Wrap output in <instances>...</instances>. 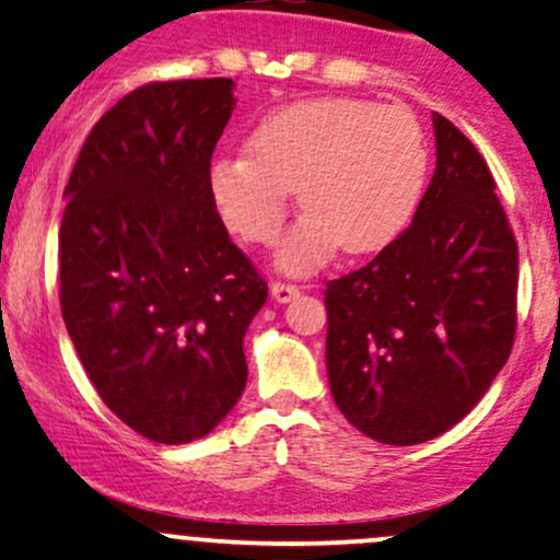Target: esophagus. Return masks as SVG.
I'll return each instance as SVG.
<instances>
[{"mask_svg":"<svg viewBox=\"0 0 560 560\" xmlns=\"http://www.w3.org/2000/svg\"><path fill=\"white\" fill-rule=\"evenodd\" d=\"M300 295V287L295 284H284V281H276V284H270V298L276 300V303H292Z\"/></svg>","mask_w":560,"mask_h":560,"instance_id":"obj_1","label":"esophagus"}]
</instances>
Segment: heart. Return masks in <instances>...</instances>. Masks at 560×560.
<instances>
[{
	"label": "heart",
	"instance_id": "obj_1",
	"mask_svg": "<svg viewBox=\"0 0 560 560\" xmlns=\"http://www.w3.org/2000/svg\"><path fill=\"white\" fill-rule=\"evenodd\" d=\"M249 155H220L209 168L217 214L246 244L270 246L298 190L305 211L276 252L284 273L322 268L335 249L373 255L408 228L429 174L419 120L402 107L325 96L265 115Z\"/></svg>",
	"mask_w": 560,
	"mask_h": 560
}]
</instances>
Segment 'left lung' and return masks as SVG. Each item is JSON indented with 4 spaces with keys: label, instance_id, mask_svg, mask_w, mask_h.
Segmentation results:
<instances>
[{
    "label": "left lung",
    "instance_id": "obj_1",
    "mask_svg": "<svg viewBox=\"0 0 560 560\" xmlns=\"http://www.w3.org/2000/svg\"><path fill=\"white\" fill-rule=\"evenodd\" d=\"M438 168L408 231L327 281L335 405L384 445H419L458 423L515 340L517 244L475 144L434 112Z\"/></svg>",
    "mask_w": 560,
    "mask_h": 560
}]
</instances>
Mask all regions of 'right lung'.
Masks as SVG:
<instances>
[{"label": "right lung", "mask_w": 560, "mask_h": 560, "mask_svg": "<svg viewBox=\"0 0 560 560\" xmlns=\"http://www.w3.org/2000/svg\"><path fill=\"white\" fill-rule=\"evenodd\" d=\"M233 88L131 91L88 133L63 190V325L98 397L152 443H190L231 413L246 327L268 300L209 196Z\"/></svg>", "instance_id": "1"}]
</instances>
